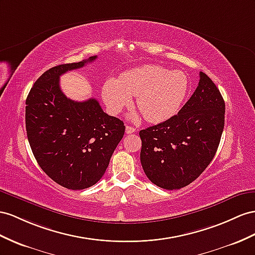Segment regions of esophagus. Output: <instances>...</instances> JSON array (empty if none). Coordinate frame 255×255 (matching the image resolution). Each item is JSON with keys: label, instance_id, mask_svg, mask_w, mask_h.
I'll use <instances>...</instances> for the list:
<instances>
[{"label": "esophagus", "instance_id": "esophagus-1", "mask_svg": "<svg viewBox=\"0 0 255 255\" xmlns=\"http://www.w3.org/2000/svg\"><path fill=\"white\" fill-rule=\"evenodd\" d=\"M135 131V128L131 127V126H126V133L127 134H130V133H133Z\"/></svg>", "mask_w": 255, "mask_h": 255}]
</instances>
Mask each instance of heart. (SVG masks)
I'll list each match as a JSON object with an SVG mask.
<instances>
[{
  "label": "heart",
  "mask_w": 255,
  "mask_h": 255,
  "mask_svg": "<svg viewBox=\"0 0 255 255\" xmlns=\"http://www.w3.org/2000/svg\"><path fill=\"white\" fill-rule=\"evenodd\" d=\"M188 88L190 82L183 72L146 65L125 72L119 80L109 78L103 85L102 96L114 114L129 107L131 97H136V107L145 120L161 123L178 113Z\"/></svg>",
  "instance_id": "heart-1"
}]
</instances>
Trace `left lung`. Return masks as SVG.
<instances>
[{"label":"left lung","instance_id":"8db88e82","mask_svg":"<svg viewBox=\"0 0 255 255\" xmlns=\"http://www.w3.org/2000/svg\"><path fill=\"white\" fill-rule=\"evenodd\" d=\"M198 86L177 115L139 132L140 159L149 181L180 190L204 172L217 153L224 129L225 102L204 72Z\"/></svg>","mask_w":255,"mask_h":255}]
</instances>
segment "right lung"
Wrapping results in <instances>:
<instances>
[{"instance_id": "add662e5", "label": "right lung", "mask_w": 255, "mask_h": 255, "mask_svg": "<svg viewBox=\"0 0 255 255\" xmlns=\"http://www.w3.org/2000/svg\"><path fill=\"white\" fill-rule=\"evenodd\" d=\"M96 58L47 70L25 100V129L32 153L42 170L69 190H84L102 178L125 132L124 123L104 113L94 98L73 101L60 89V75Z\"/></svg>"}]
</instances>
